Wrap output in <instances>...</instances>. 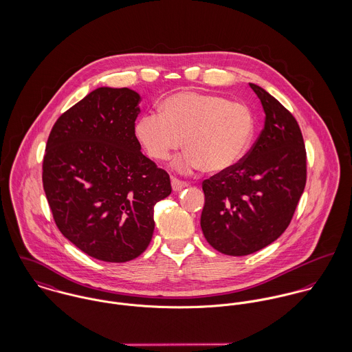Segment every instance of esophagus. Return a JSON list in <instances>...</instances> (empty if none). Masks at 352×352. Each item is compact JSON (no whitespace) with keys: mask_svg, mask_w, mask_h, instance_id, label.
<instances>
[{"mask_svg":"<svg viewBox=\"0 0 352 352\" xmlns=\"http://www.w3.org/2000/svg\"><path fill=\"white\" fill-rule=\"evenodd\" d=\"M170 184H172V190H173V191H182V190H184L186 187H188V183L182 182V180H179V179H176V177H172Z\"/></svg>","mask_w":352,"mask_h":352,"instance_id":"1","label":"esophagus"}]
</instances>
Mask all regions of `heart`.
Here are the masks:
<instances>
[{"label": "heart", "mask_w": 352, "mask_h": 352, "mask_svg": "<svg viewBox=\"0 0 352 352\" xmlns=\"http://www.w3.org/2000/svg\"><path fill=\"white\" fill-rule=\"evenodd\" d=\"M254 119L251 109L223 96L179 92L158 105L135 126V135L154 161H166L183 145L173 166L180 172L203 168L219 173L241 161L251 146Z\"/></svg>", "instance_id": "heart-1"}]
</instances>
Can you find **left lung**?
I'll return each mask as SVG.
<instances>
[{"label": "left lung", "instance_id": "obj_1", "mask_svg": "<svg viewBox=\"0 0 352 352\" xmlns=\"http://www.w3.org/2000/svg\"><path fill=\"white\" fill-rule=\"evenodd\" d=\"M263 105L264 129L233 168L203 182L201 232L229 256H245L287 229L306 184V151L296 118L267 91L250 84Z\"/></svg>", "mask_w": 352, "mask_h": 352}]
</instances>
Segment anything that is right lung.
I'll return each mask as SVG.
<instances>
[{"instance_id": "obj_1", "label": "right lung", "mask_w": 352, "mask_h": 352, "mask_svg": "<svg viewBox=\"0 0 352 352\" xmlns=\"http://www.w3.org/2000/svg\"><path fill=\"white\" fill-rule=\"evenodd\" d=\"M141 96L101 87L55 122L43 158V188L60 233L107 263L146 251L154 206L172 192L169 175L141 151Z\"/></svg>"}]
</instances>
